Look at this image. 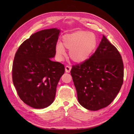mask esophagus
I'll list each match as a JSON object with an SVG mask.
<instances>
[{"label": "esophagus", "mask_w": 134, "mask_h": 134, "mask_svg": "<svg viewBox=\"0 0 134 134\" xmlns=\"http://www.w3.org/2000/svg\"><path fill=\"white\" fill-rule=\"evenodd\" d=\"M70 70H71V67L70 66L67 65L65 66V71L66 72H70Z\"/></svg>", "instance_id": "obj_1"}]
</instances>
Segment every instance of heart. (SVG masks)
I'll list each match as a JSON object with an SVG mask.
<instances>
[{"instance_id": "heart-1", "label": "heart", "mask_w": 134, "mask_h": 134, "mask_svg": "<svg viewBox=\"0 0 134 134\" xmlns=\"http://www.w3.org/2000/svg\"><path fill=\"white\" fill-rule=\"evenodd\" d=\"M97 44L96 35L92 32L78 31L67 34L63 37V42L56 45L58 57L62 59L65 55V48L69 50V55L75 63H82L87 60L94 51Z\"/></svg>"}]
</instances>
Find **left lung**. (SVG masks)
<instances>
[{
    "mask_svg": "<svg viewBox=\"0 0 134 134\" xmlns=\"http://www.w3.org/2000/svg\"><path fill=\"white\" fill-rule=\"evenodd\" d=\"M78 100L89 110L106 107L115 98L122 86L124 64L116 47L103 36L97 50L70 71Z\"/></svg>",
    "mask_w": 134,
    "mask_h": 134,
    "instance_id": "1",
    "label": "left lung"
}]
</instances>
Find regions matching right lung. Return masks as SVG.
<instances>
[{"mask_svg": "<svg viewBox=\"0 0 134 134\" xmlns=\"http://www.w3.org/2000/svg\"><path fill=\"white\" fill-rule=\"evenodd\" d=\"M60 30H44L32 34L16 52L12 80L19 98L28 106L44 108L53 102L64 65L50 58L56 54Z\"/></svg>", "mask_w": 134, "mask_h": 134, "instance_id": "add662e5", "label": "right lung"}]
</instances>
